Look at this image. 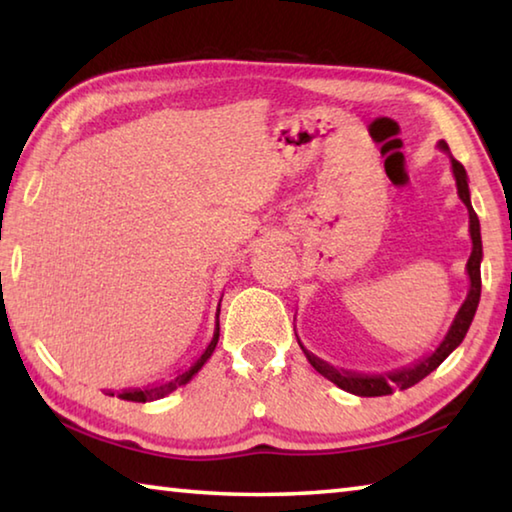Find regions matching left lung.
Returning a JSON list of instances; mask_svg holds the SVG:
<instances>
[{
    "label": "left lung",
    "mask_w": 512,
    "mask_h": 512,
    "mask_svg": "<svg viewBox=\"0 0 512 512\" xmlns=\"http://www.w3.org/2000/svg\"><path fill=\"white\" fill-rule=\"evenodd\" d=\"M438 146H440V151H445L449 155V162H452V173H454V180H456V189H458V198H461V201L465 203L467 214H470L472 253H470V259H467V266H465L467 277H470V289H467V296L463 300V305H461V309L456 311L452 325H449L445 339L438 343V348L433 350L431 354H427V357H422L418 361L409 363V366L397 368V370H391V372H381V375H361V372L336 370L334 366H329L327 361L318 359L316 354H311L305 348V345L298 341L311 366H314L325 379L332 381V384H336L339 388H343V391H348L352 395L379 397V395H391L395 388L406 391V388L418 384L420 379H424L429 375V372L436 370L440 363H443L449 357V354H452L458 348V345L463 343L467 329H470L472 320H474L476 307H479V300H481V259H483L481 223H479V216H476L472 201H470V185H467L465 167L454 158L452 153H449V146H447L445 140H440Z\"/></svg>",
    "instance_id": "1"
}]
</instances>
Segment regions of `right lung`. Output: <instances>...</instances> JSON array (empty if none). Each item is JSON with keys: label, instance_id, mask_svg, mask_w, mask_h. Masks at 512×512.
<instances>
[{"label": "right lung", "instance_id": "add662e5", "mask_svg": "<svg viewBox=\"0 0 512 512\" xmlns=\"http://www.w3.org/2000/svg\"><path fill=\"white\" fill-rule=\"evenodd\" d=\"M219 314H221V302H219V307H216V325H214L212 341L207 343V348L203 350L201 357L192 363V366L185 370H178V375L171 377L169 381H155V384L142 386V388H128V391H119V393L108 391V395H117V397H121V400H128V402H153V400H160V397H167L169 393L176 391V388L185 386L187 381H192L196 372L201 370L207 363V359L212 357L216 343H219Z\"/></svg>", "mask_w": 512, "mask_h": 512}]
</instances>
